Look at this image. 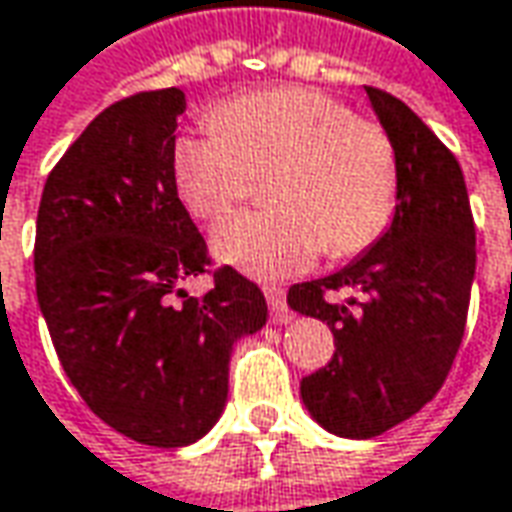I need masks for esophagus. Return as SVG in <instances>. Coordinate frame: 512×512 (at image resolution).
I'll return each mask as SVG.
<instances>
[{
	"instance_id": "1",
	"label": "esophagus",
	"mask_w": 512,
	"mask_h": 512,
	"mask_svg": "<svg viewBox=\"0 0 512 512\" xmlns=\"http://www.w3.org/2000/svg\"><path fill=\"white\" fill-rule=\"evenodd\" d=\"M266 294V303H269V309H272V317L277 323H286L289 320V306H286V291L280 289V286H266L263 289Z\"/></svg>"
}]
</instances>
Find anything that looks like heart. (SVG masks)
<instances>
[{
  "label": "heart",
  "mask_w": 512,
  "mask_h": 512,
  "mask_svg": "<svg viewBox=\"0 0 512 512\" xmlns=\"http://www.w3.org/2000/svg\"><path fill=\"white\" fill-rule=\"evenodd\" d=\"M218 124L172 144L175 189L192 215L215 221L269 175L272 209L232 215L215 255L274 280L331 257L365 252L397 206V150L374 118L309 87H277L223 104Z\"/></svg>",
  "instance_id": "1"
}]
</instances>
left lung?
<instances>
[{
  "mask_svg": "<svg viewBox=\"0 0 512 512\" xmlns=\"http://www.w3.org/2000/svg\"><path fill=\"white\" fill-rule=\"evenodd\" d=\"M397 150L394 221L340 272L294 283L289 306L334 334V357L300 382L309 414L345 439L379 436L425 408L462 345L476 226L456 155L419 115L365 87ZM361 300L334 301L337 290Z\"/></svg>",
  "mask_w": 512,
  "mask_h": 512,
  "instance_id": "obj_1",
  "label": "left lung"
}]
</instances>
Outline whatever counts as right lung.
Wrapping results in <instances>:
<instances>
[{
  "instance_id": "obj_1",
  "label": "right lung",
  "mask_w": 512,
  "mask_h": 512,
  "mask_svg": "<svg viewBox=\"0 0 512 512\" xmlns=\"http://www.w3.org/2000/svg\"><path fill=\"white\" fill-rule=\"evenodd\" d=\"M186 98L135 93L98 113L47 175L36 218V297L64 374L110 428L184 448L218 422L229 357L266 326V297L232 266L203 297L209 266L178 198L172 144Z\"/></svg>"
}]
</instances>
